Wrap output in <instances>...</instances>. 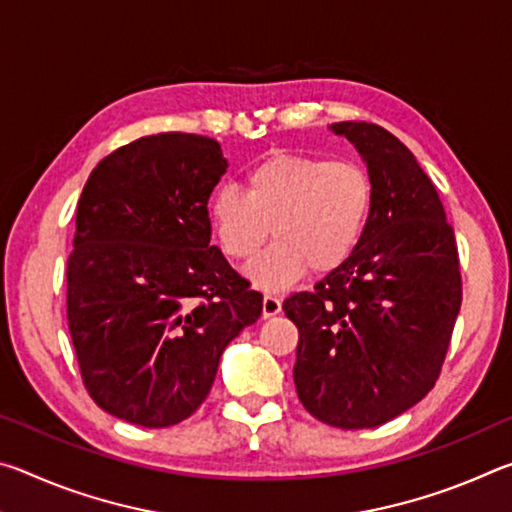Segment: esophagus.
<instances>
[{"label":"esophagus","instance_id":"esophagus-1","mask_svg":"<svg viewBox=\"0 0 512 512\" xmlns=\"http://www.w3.org/2000/svg\"><path fill=\"white\" fill-rule=\"evenodd\" d=\"M282 311V300L277 296H271V293H266L264 296V302H262V314L264 318H271V316H277Z\"/></svg>","mask_w":512,"mask_h":512}]
</instances>
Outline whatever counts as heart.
Returning <instances> with one entry per match:
<instances>
[{"instance_id": "heart-1", "label": "heart", "mask_w": 512, "mask_h": 512, "mask_svg": "<svg viewBox=\"0 0 512 512\" xmlns=\"http://www.w3.org/2000/svg\"><path fill=\"white\" fill-rule=\"evenodd\" d=\"M246 194L221 187L207 203L216 241L232 262L248 264L271 237L275 244L250 268L264 289H284L307 268H341L357 250L375 205L370 173L354 160L273 153L246 173Z\"/></svg>"}]
</instances>
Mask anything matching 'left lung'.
I'll list each match as a JSON object with an SVG mask.
<instances>
[{"mask_svg":"<svg viewBox=\"0 0 512 512\" xmlns=\"http://www.w3.org/2000/svg\"><path fill=\"white\" fill-rule=\"evenodd\" d=\"M332 131L368 164L370 223L348 262L282 309L300 334L293 381L302 406L329 427L370 429L436 384L461 311V262L413 153L368 121H339Z\"/></svg>","mask_w":512,"mask_h":512,"instance_id":"left-lung-1","label":"left lung"}]
</instances>
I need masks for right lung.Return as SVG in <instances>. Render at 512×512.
<instances>
[{
  "instance_id": "right-lung-1",
  "label": "right lung",
  "mask_w": 512,
  "mask_h": 512,
  "mask_svg": "<svg viewBox=\"0 0 512 512\" xmlns=\"http://www.w3.org/2000/svg\"><path fill=\"white\" fill-rule=\"evenodd\" d=\"M225 167L216 140L158 133L106 155L83 187L67 325L85 391L126 422L187 420L225 345L262 316V293L210 246Z\"/></svg>"
}]
</instances>
